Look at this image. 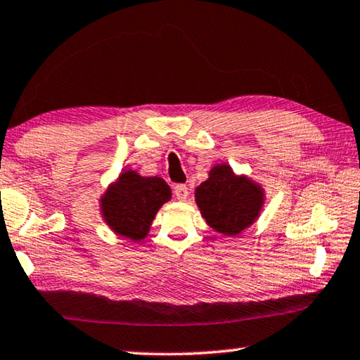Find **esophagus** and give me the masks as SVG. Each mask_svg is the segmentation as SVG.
Listing matches in <instances>:
<instances>
[{
    "mask_svg": "<svg viewBox=\"0 0 360 360\" xmlns=\"http://www.w3.org/2000/svg\"><path fill=\"white\" fill-rule=\"evenodd\" d=\"M187 195H189V187L186 184H178L174 186V197L178 198V200H186Z\"/></svg>",
    "mask_w": 360,
    "mask_h": 360,
    "instance_id": "34e87169",
    "label": "esophagus"
}]
</instances>
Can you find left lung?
<instances>
[{
	"label": "left lung",
	"instance_id": "1",
	"mask_svg": "<svg viewBox=\"0 0 360 360\" xmlns=\"http://www.w3.org/2000/svg\"><path fill=\"white\" fill-rule=\"evenodd\" d=\"M195 203L210 227L233 237L259 218L264 189L248 176L233 173L227 163H218L195 189Z\"/></svg>",
	"mask_w": 360,
	"mask_h": 360
}]
</instances>
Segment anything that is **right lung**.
Listing matches in <instances>:
<instances>
[{
    "label": "right lung",
    "instance_id": "right-lung-1",
    "mask_svg": "<svg viewBox=\"0 0 360 360\" xmlns=\"http://www.w3.org/2000/svg\"><path fill=\"white\" fill-rule=\"evenodd\" d=\"M169 198L171 189L162 178H146L134 169H124L101 197V214L118 236L141 242L149 233L158 210Z\"/></svg>",
    "mask_w": 360,
    "mask_h": 360
}]
</instances>
